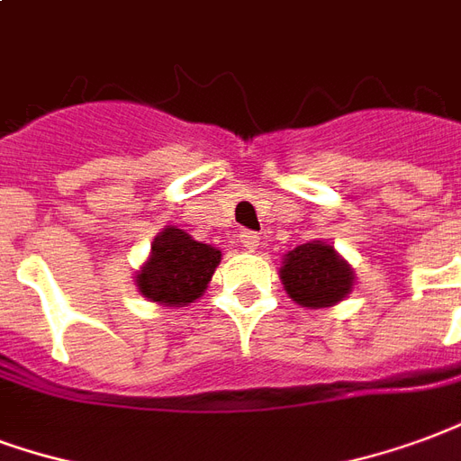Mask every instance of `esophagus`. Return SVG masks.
I'll list each match as a JSON object with an SVG mask.
<instances>
[{
  "instance_id": "esophagus-1",
  "label": "esophagus",
  "mask_w": 461,
  "mask_h": 461,
  "mask_svg": "<svg viewBox=\"0 0 461 461\" xmlns=\"http://www.w3.org/2000/svg\"><path fill=\"white\" fill-rule=\"evenodd\" d=\"M238 238H240V245L245 250H258V245H260V235L253 233V230H243Z\"/></svg>"
}]
</instances>
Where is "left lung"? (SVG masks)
Wrapping results in <instances>:
<instances>
[{"instance_id": "left-lung-1", "label": "left lung", "mask_w": 461, "mask_h": 461, "mask_svg": "<svg viewBox=\"0 0 461 461\" xmlns=\"http://www.w3.org/2000/svg\"><path fill=\"white\" fill-rule=\"evenodd\" d=\"M280 280L285 290L302 307H334L354 287V270L334 250V245L312 240L297 245L282 258Z\"/></svg>"}]
</instances>
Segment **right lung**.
I'll list each match as a JSON object with an SVG mask.
<instances>
[{
  "instance_id": "right-lung-1",
  "label": "right lung",
  "mask_w": 461,
  "mask_h": 461,
  "mask_svg": "<svg viewBox=\"0 0 461 461\" xmlns=\"http://www.w3.org/2000/svg\"><path fill=\"white\" fill-rule=\"evenodd\" d=\"M218 263V248L198 243L181 228L167 226L154 238L152 255L140 267L134 282L149 302L181 307L206 292Z\"/></svg>"
}]
</instances>
